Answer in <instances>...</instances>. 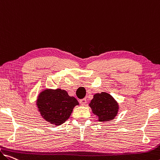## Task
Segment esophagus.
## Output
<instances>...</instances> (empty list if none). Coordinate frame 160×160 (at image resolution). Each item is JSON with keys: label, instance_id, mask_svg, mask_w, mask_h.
<instances>
[{"label": "esophagus", "instance_id": "obj_1", "mask_svg": "<svg viewBox=\"0 0 160 160\" xmlns=\"http://www.w3.org/2000/svg\"><path fill=\"white\" fill-rule=\"evenodd\" d=\"M79 102H80V104H82V106H84V105H86V104H87V99H81Z\"/></svg>", "mask_w": 160, "mask_h": 160}]
</instances>
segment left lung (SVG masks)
Here are the masks:
<instances>
[{
  "label": "left lung",
  "mask_w": 160,
  "mask_h": 160,
  "mask_svg": "<svg viewBox=\"0 0 160 160\" xmlns=\"http://www.w3.org/2000/svg\"><path fill=\"white\" fill-rule=\"evenodd\" d=\"M88 106L92 109L93 114L98 117V121L102 122L114 119L119 109L118 102L107 92L95 94Z\"/></svg>",
  "instance_id": "left-lung-1"
}]
</instances>
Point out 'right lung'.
Instances as JSON below:
<instances>
[{"mask_svg":"<svg viewBox=\"0 0 160 160\" xmlns=\"http://www.w3.org/2000/svg\"><path fill=\"white\" fill-rule=\"evenodd\" d=\"M78 104L75 97H70L66 91L61 88H43L36 99L41 116L56 126L63 124L70 117L73 108Z\"/></svg>","mask_w":160,"mask_h":160,"instance_id":"obj_1","label":"right lung"}]
</instances>
